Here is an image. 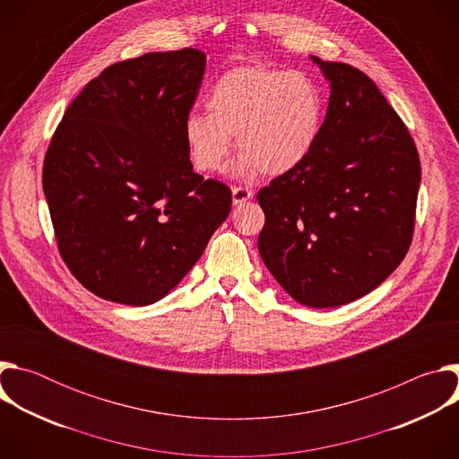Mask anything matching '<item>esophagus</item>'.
Wrapping results in <instances>:
<instances>
[{
	"mask_svg": "<svg viewBox=\"0 0 459 459\" xmlns=\"http://www.w3.org/2000/svg\"><path fill=\"white\" fill-rule=\"evenodd\" d=\"M252 195H254V192L250 188H247V186H232V202H234V205H241V204L252 200Z\"/></svg>",
	"mask_w": 459,
	"mask_h": 459,
	"instance_id": "esophagus-1",
	"label": "esophagus"
}]
</instances>
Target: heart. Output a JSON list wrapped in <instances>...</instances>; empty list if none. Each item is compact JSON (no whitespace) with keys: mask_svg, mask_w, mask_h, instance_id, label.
<instances>
[{"mask_svg":"<svg viewBox=\"0 0 459 459\" xmlns=\"http://www.w3.org/2000/svg\"><path fill=\"white\" fill-rule=\"evenodd\" d=\"M209 114L190 112L183 136L194 167L223 169L232 136L243 156L239 172L281 176L314 151L325 119V100L303 73L241 65L223 73L207 94Z\"/></svg>","mask_w":459,"mask_h":459,"instance_id":"obj_1","label":"heart"}]
</instances>
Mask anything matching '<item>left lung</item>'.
Returning a JSON list of instances; mask_svg holds the SVG:
<instances>
[{
    "label": "left lung",
    "instance_id": "left-lung-1",
    "mask_svg": "<svg viewBox=\"0 0 459 459\" xmlns=\"http://www.w3.org/2000/svg\"><path fill=\"white\" fill-rule=\"evenodd\" d=\"M331 98L319 140L294 170L259 188L261 259L301 305L340 307L383 283L409 252L421 163L376 83L316 56Z\"/></svg>",
    "mask_w": 459,
    "mask_h": 459
}]
</instances>
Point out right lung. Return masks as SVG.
Returning a JSON list of instances; mask_svg holds the SVG:
<instances>
[{
    "label": "right lung",
    "mask_w": 459,
    "mask_h": 459,
    "mask_svg": "<svg viewBox=\"0 0 459 459\" xmlns=\"http://www.w3.org/2000/svg\"><path fill=\"white\" fill-rule=\"evenodd\" d=\"M204 71L195 48L114 63L54 130L43 190L57 250L103 299L167 296L230 212V188L192 170L183 136Z\"/></svg>",
    "instance_id": "obj_1"
}]
</instances>
